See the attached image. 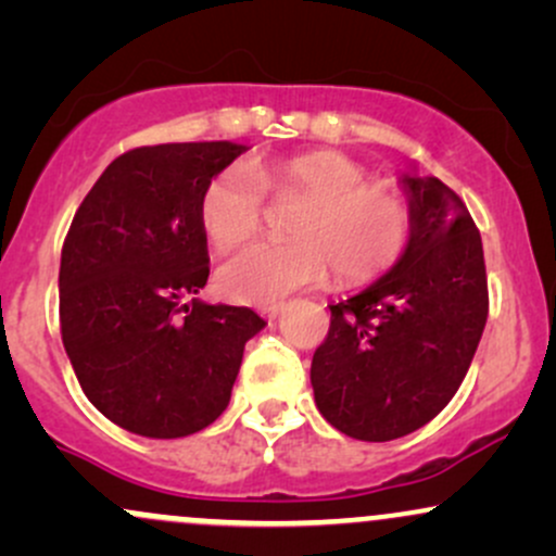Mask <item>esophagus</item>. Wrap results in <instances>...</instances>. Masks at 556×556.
<instances>
[{
    "mask_svg": "<svg viewBox=\"0 0 556 556\" xmlns=\"http://www.w3.org/2000/svg\"><path fill=\"white\" fill-rule=\"evenodd\" d=\"M285 314V303H271V305H264L261 308V316L269 318V321H274V318H279Z\"/></svg>",
    "mask_w": 556,
    "mask_h": 556,
    "instance_id": "obj_1",
    "label": "esophagus"
}]
</instances>
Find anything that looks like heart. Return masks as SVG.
<instances>
[{
	"label": "heart",
	"instance_id": "obj_1",
	"mask_svg": "<svg viewBox=\"0 0 556 556\" xmlns=\"http://www.w3.org/2000/svg\"><path fill=\"white\" fill-rule=\"evenodd\" d=\"M261 190L300 198L290 225L295 240L251 242L216 271L219 292L251 305H271L292 290L327 277L363 282L381 274L405 251L410 208L387 185L366 182L348 156L316 151L287 159H248L208 182L201 198V225L212 245L232 248L256 232Z\"/></svg>",
	"mask_w": 556,
	"mask_h": 556
}]
</instances>
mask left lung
<instances>
[{
  "instance_id": "1",
  "label": "left lung",
  "mask_w": 556,
  "mask_h": 556,
  "mask_svg": "<svg viewBox=\"0 0 556 556\" xmlns=\"http://www.w3.org/2000/svg\"><path fill=\"white\" fill-rule=\"evenodd\" d=\"M397 182L410 208L405 251L366 290L329 305L311 363L318 413L361 442L400 439L439 416L489 316L481 235L465 203L416 167Z\"/></svg>"
}]
</instances>
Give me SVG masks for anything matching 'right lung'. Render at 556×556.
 Returning a JSON list of instances; mask_svg holds the SVG:
<instances>
[{"label":"right lung","mask_w":556,"mask_h":556,"mask_svg":"<svg viewBox=\"0 0 556 556\" xmlns=\"http://www.w3.org/2000/svg\"><path fill=\"white\" fill-rule=\"evenodd\" d=\"M248 146L159 143L101 172L75 212L60 266L62 342L83 392L112 424L180 439L225 413L242 350L266 321L203 303L201 198Z\"/></svg>","instance_id":"right-lung-1"}]
</instances>
